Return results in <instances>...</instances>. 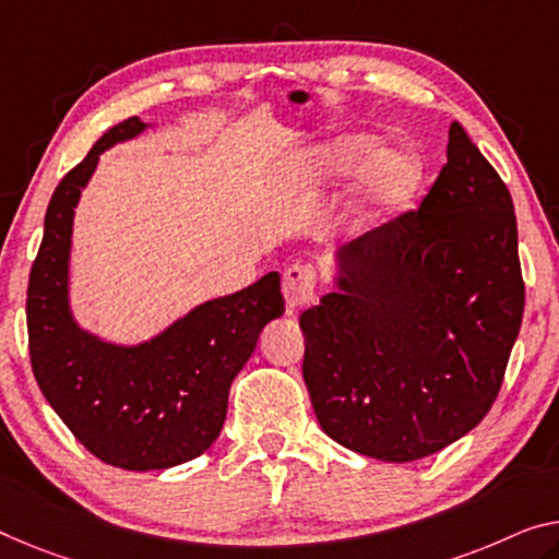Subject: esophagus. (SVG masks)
I'll use <instances>...</instances> for the list:
<instances>
[{"label": "esophagus", "mask_w": 559, "mask_h": 559, "mask_svg": "<svg viewBox=\"0 0 559 559\" xmlns=\"http://www.w3.org/2000/svg\"><path fill=\"white\" fill-rule=\"evenodd\" d=\"M317 285V272L309 264H292L282 274V295L289 309L305 307L312 302Z\"/></svg>", "instance_id": "esophagus-1"}]
</instances>
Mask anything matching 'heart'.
I'll return each instance as SVG.
<instances>
[{
    "label": "heart",
    "mask_w": 559,
    "mask_h": 559,
    "mask_svg": "<svg viewBox=\"0 0 559 559\" xmlns=\"http://www.w3.org/2000/svg\"><path fill=\"white\" fill-rule=\"evenodd\" d=\"M380 140L372 134L342 136L317 154L320 175L334 179L355 175L367 167L369 214H390L405 210L415 200L425 179V162L412 150H384L374 157Z\"/></svg>",
    "instance_id": "b5f03b06"
}]
</instances>
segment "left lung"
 Wrapping results in <instances>:
<instances>
[{
	"mask_svg": "<svg viewBox=\"0 0 559 559\" xmlns=\"http://www.w3.org/2000/svg\"><path fill=\"white\" fill-rule=\"evenodd\" d=\"M299 317L302 377L334 442L382 462L440 452L483 423L525 309L512 197L460 122L419 210L334 252Z\"/></svg>",
	"mask_w": 559,
	"mask_h": 559,
	"instance_id": "1",
	"label": "left lung"
}]
</instances>
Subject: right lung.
<instances>
[{
	"instance_id": "1",
	"label": "right lung",
	"mask_w": 559,
	"mask_h": 559,
	"mask_svg": "<svg viewBox=\"0 0 559 559\" xmlns=\"http://www.w3.org/2000/svg\"><path fill=\"white\" fill-rule=\"evenodd\" d=\"M152 124L130 117L94 144L51 194L45 237L29 272L32 372L51 409L94 457L111 467L167 469L200 457L227 417L229 384L264 324L285 312L280 274L197 305L140 345L84 330L70 305L74 210L99 154Z\"/></svg>"
}]
</instances>
